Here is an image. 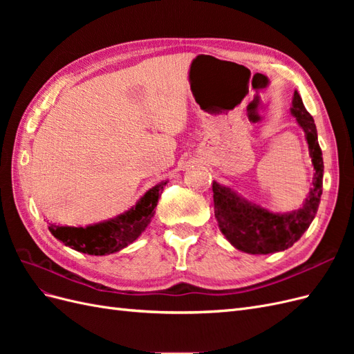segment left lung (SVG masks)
<instances>
[{"label":"left lung","instance_id":"obj_1","mask_svg":"<svg viewBox=\"0 0 354 354\" xmlns=\"http://www.w3.org/2000/svg\"><path fill=\"white\" fill-rule=\"evenodd\" d=\"M291 113L306 133L310 156L315 167L313 189L304 205L292 212H270L257 203L241 198L226 186L212 183L214 214L218 227L234 248L248 254H273L292 246L312 224L322 195L324 159L317 142L313 116L304 108L303 100L295 91Z\"/></svg>","mask_w":354,"mask_h":354}]
</instances>
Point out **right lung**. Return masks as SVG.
I'll return each instance as SVG.
<instances>
[{"mask_svg":"<svg viewBox=\"0 0 354 354\" xmlns=\"http://www.w3.org/2000/svg\"><path fill=\"white\" fill-rule=\"evenodd\" d=\"M167 181L149 189L134 207L124 214L97 224L85 227H69L50 224L53 236L62 241L72 250L90 255H106L121 251L133 243L151 223L158 199L162 194Z\"/></svg>","mask_w":354,"mask_h":354,"instance_id":"1","label":"right lung"}]
</instances>
